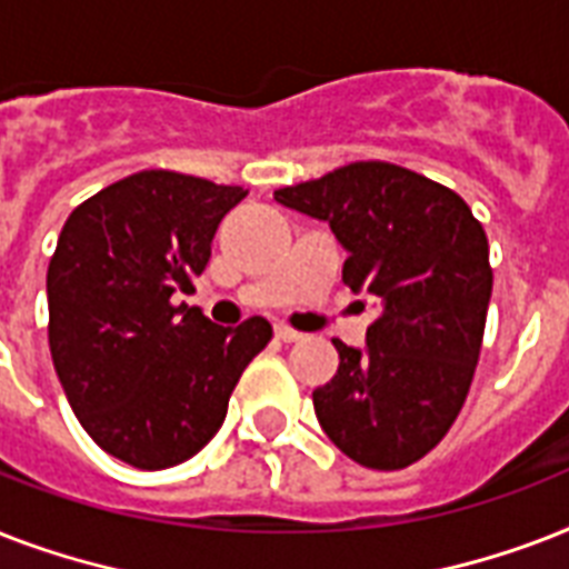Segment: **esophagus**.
I'll list each match as a JSON object with an SVG mask.
<instances>
[{
    "label": "esophagus",
    "instance_id": "esophagus-1",
    "mask_svg": "<svg viewBox=\"0 0 569 569\" xmlns=\"http://www.w3.org/2000/svg\"><path fill=\"white\" fill-rule=\"evenodd\" d=\"M274 337L280 339V342H298V339H301L303 333H298V330L289 328V325H277Z\"/></svg>",
    "mask_w": 569,
    "mask_h": 569
}]
</instances>
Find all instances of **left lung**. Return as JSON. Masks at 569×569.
I'll return each mask as SVG.
<instances>
[{"label":"left lung","mask_w":569,"mask_h":569,"mask_svg":"<svg viewBox=\"0 0 569 569\" xmlns=\"http://www.w3.org/2000/svg\"><path fill=\"white\" fill-rule=\"evenodd\" d=\"M274 200L330 223L342 280L380 307L363 351L333 339L339 369L312 392L319 425L360 467H410L449 433L476 375L493 292L485 227L463 197L389 162H351Z\"/></svg>","instance_id":"1"}]
</instances>
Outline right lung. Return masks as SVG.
Wrapping results in <instances>:
<instances>
[{
	"label": "right lung",
	"mask_w": 569,
	"mask_h": 569,
	"mask_svg": "<svg viewBox=\"0 0 569 569\" xmlns=\"http://www.w3.org/2000/svg\"><path fill=\"white\" fill-rule=\"evenodd\" d=\"M177 171H141L79 203L49 259V351L76 419L111 458L168 469L223 425L241 372L268 346L262 316L218 328L194 292L218 223L244 200Z\"/></svg>",
	"instance_id": "1"
}]
</instances>
